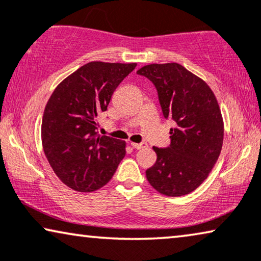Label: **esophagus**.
Wrapping results in <instances>:
<instances>
[{
    "mask_svg": "<svg viewBox=\"0 0 261 261\" xmlns=\"http://www.w3.org/2000/svg\"><path fill=\"white\" fill-rule=\"evenodd\" d=\"M131 145L135 149H137V150H140V149H143V148H147L148 144L147 143H131Z\"/></svg>",
    "mask_w": 261,
    "mask_h": 261,
    "instance_id": "obj_1",
    "label": "esophagus"
}]
</instances>
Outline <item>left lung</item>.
<instances>
[{
	"mask_svg": "<svg viewBox=\"0 0 261 261\" xmlns=\"http://www.w3.org/2000/svg\"><path fill=\"white\" fill-rule=\"evenodd\" d=\"M137 74L152 82L163 117L175 125L169 131V147L152 148L158 159L145 175L160 193L185 196L207 178L220 156L224 128L216 96L178 63L149 64Z\"/></svg>",
	"mask_w": 261,
	"mask_h": 261,
	"instance_id": "left-lung-1",
	"label": "left lung"
}]
</instances>
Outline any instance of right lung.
<instances>
[{
    "instance_id": "add662e5",
    "label": "right lung",
    "mask_w": 261,
    "mask_h": 261,
    "mask_svg": "<svg viewBox=\"0 0 261 261\" xmlns=\"http://www.w3.org/2000/svg\"><path fill=\"white\" fill-rule=\"evenodd\" d=\"M136 65L90 62L63 80L48 99L41 121L44 152L56 175L70 189H100L124 159L125 142L99 135L98 116Z\"/></svg>"
}]
</instances>
